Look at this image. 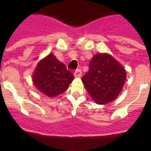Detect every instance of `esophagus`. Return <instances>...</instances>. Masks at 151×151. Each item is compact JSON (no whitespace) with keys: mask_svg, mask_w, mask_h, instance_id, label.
<instances>
[{"mask_svg":"<svg viewBox=\"0 0 151 151\" xmlns=\"http://www.w3.org/2000/svg\"><path fill=\"white\" fill-rule=\"evenodd\" d=\"M75 77H81L82 76V70L81 69H77L74 72Z\"/></svg>","mask_w":151,"mask_h":151,"instance_id":"1","label":"esophagus"}]
</instances>
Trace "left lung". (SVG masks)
I'll list each match as a JSON object with an SVG mask.
<instances>
[{
    "label": "left lung",
    "instance_id": "obj_1",
    "mask_svg": "<svg viewBox=\"0 0 151 151\" xmlns=\"http://www.w3.org/2000/svg\"><path fill=\"white\" fill-rule=\"evenodd\" d=\"M125 78V70L119 63L109 54H100L90 61L88 72L82 81L92 99L105 104L116 98Z\"/></svg>",
    "mask_w": 151,
    "mask_h": 151
}]
</instances>
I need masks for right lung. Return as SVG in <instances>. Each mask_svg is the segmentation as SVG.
I'll return each instance as SVG.
<instances>
[{"label": "right lung", "mask_w": 151, "mask_h": 151, "mask_svg": "<svg viewBox=\"0 0 151 151\" xmlns=\"http://www.w3.org/2000/svg\"><path fill=\"white\" fill-rule=\"evenodd\" d=\"M34 85L41 93L55 97L64 92L74 76L53 54H49L38 63L32 76Z\"/></svg>", "instance_id": "1"}]
</instances>
